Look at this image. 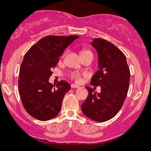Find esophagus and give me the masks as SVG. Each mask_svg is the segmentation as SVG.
Returning <instances> with one entry per match:
<instances>
[{
	"label": "esophagus",
	"instance_id": "obj_1",
	"mask_svg": "<svg viewBox=\"0 0 151 151\" xmlns=\"http://www.w3.org/2000/svg\"><path fill=\"white\" fill-rule=\"evenodd\" d=\"M71 88H79V86H78V85H76V84H72L71 85Z\"/></svg>",
	"mask_w": 151,
	"mask_h": 151
}]
</instances>
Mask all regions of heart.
<instances>
[{
  "instance_id": "heart-1",
  "label": "heart",
  "mask_w": 151,
  "mask_h": 151,
  "mask_svg": "<svg viewBox=\"0 0 151 151\" xmlns=\"http://www.w3.org/2000/svg\"><path fill=\"white\" fill-rule=\"evenodd\" d=\"M90 51L88 50H86V49H82L80 52V54L83 55L85 54L86 53H89ZM81 74L78 72H73V73H71V78L73 79L74 81L76 82H80V80H81Z\"/></svg>"
}]
</instances>
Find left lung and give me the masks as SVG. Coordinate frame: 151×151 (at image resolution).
Listing matches in <instances>:
<instances>
[{
	"label": "left lung",
	"mask_w": 151,
	"mask_h": 151,
	"mask_svg": "<svg viewBox=\"0 0 151 151\" xmlns=\"http://www.w3.org/2000/svg\"><path fill=\"white\" fill-rule=\"evenodd\" d=\"M91 44L98 52L99 67L91 84L100 86L101 92L86 86L88 94L81 109L89 119L102 122L113 118L122 106L129 91L130 70L125 55L112 43L94 38Z\"/></svg>",
	"instance_id": "left-lung-1"
}]
</instances>
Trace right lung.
I'll use <instances>...</instances> for the list:
<instances>
[{
    "instance_id": "1",
    "label": "right lung",
    "mask_w": 151,
    "mask_h": 151,
    "mask_svg": "<svg viewBox=\"0 0 151 151\" xmlns=\"http://www.w3.org/2000/svg\"><path fill=\"white\" fill-rule=\"evenodd\" d=\"M78 38V36H46L24 55L20 68L18 91L24 109L34 118L49 120L60 111L64 96L71 85L61 80L55 86L49 79L59 57Z\"/></svg>"
}]
</instances>
